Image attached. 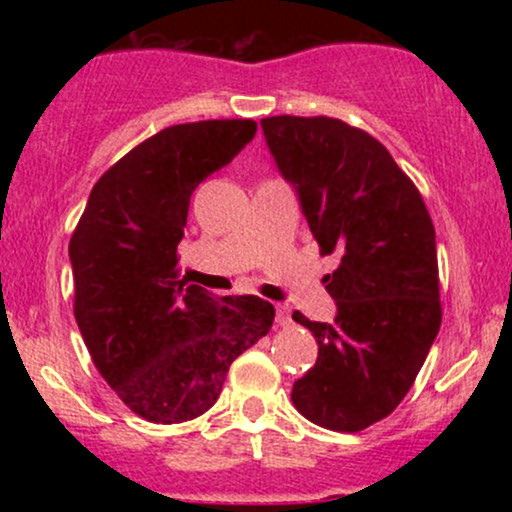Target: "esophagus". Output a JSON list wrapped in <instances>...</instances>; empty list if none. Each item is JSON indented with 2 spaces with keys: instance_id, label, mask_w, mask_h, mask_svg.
<instances>
[{
  "instance_id": "1",
  "label": "esophagus",
  "mask_w": 512,
  "mask_h": 512,
  "mask_svg": "<svg viewBox=\"0 0 512 512\" xmlns=\"http://www.w3.org/2000/svg\"><path fill=\"white\" fill-rule=\"evenodd\" d=\"M276 325H279V327L291 325V310H289V305H276Z\"/></svg>"
}]
</instances>
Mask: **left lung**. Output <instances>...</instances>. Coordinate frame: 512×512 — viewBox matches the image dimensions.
Instances as JSON below:
<instances>
[{
    "mask_svg": "<svg viewBox=\"0 0 512 512\" xmlns=\"http://www.w3.org/2000/svg\"><path fill=\"white\" fill-rule=\"evenodd\" d=\"M260 125L320 255H342L322 279L337 317L293 313L317 342L315 366L293 383V407L330 431H363L397 409L440 330L433 221L409 175L363 129L322 115Z\"/></svg>",
    "mask_w": 512,
    "mask_h": 512,
    "instance_id": "left-lung-1",
    "label": "left lung"
}]
</instances>
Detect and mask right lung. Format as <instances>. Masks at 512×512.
<instances>
[{"mask_svg": "<svg viewBox=\"0 0 512 512\" xmlns=\"http://www.w3.org/2000/svg\"><path fill=\"white\" fill-rule=\"evenodd\" d=\"M255 132L252 120L161 129L105 170L69 240L74 317L93 366L151 424L214 407L231 363L272 330V303L216 298L178 276L192 192Z\"/></svg>", "mask_w": 512, "mask_h": 512, "instance_id": "1", "label": "right lung"}]
</instances>
